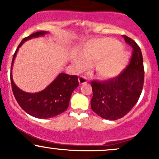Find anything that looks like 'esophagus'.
I'll list each match as a JSON object with an SVG mask.
<instances>
[{"label": "esophagus", "instance_id": "1", "mask_svg": "<svg viewBox=\"0 0 159 159\" xmlns=\"http://www.w3.org/2000/svg\"><path fill=\"white\" fill-rule=\"evenodd\" d=\"M78 81L81 84H84L85 83H87L88 79L85 76H81L79 78H78Z\"/></svg>", "mask_w": 159, "mask_h": 159}]
</instances>
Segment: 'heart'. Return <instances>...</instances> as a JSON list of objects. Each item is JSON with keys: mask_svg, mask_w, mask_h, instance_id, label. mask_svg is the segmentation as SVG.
Masks as SVG:
<instances>
[{"mask_svg": "<svg viewBox=\"0 0 159 159\" xmlns=\"http://www.w3.org/2000/svg\"><path fill=\"white\" fill-rule=\"evenodd\" d=\"M129 58V52L121 48L118 41L102 38L86 44L83 48L82 55L76 54L73 62L79 70L95 63L94 68L98 75L101 78H109L116 76L124 69Z\"/></svg>", "mask_w": 159, "mask_h": 159, "instance_id": "obj_1", "label": "heart"}]
</instances>
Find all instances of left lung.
<instances>
[{
    "mask_svg": "<svg viewBox=\"0 0 159 159\" xmlns=\"http://www.w3.org/2000/svg\"><path fill=\"white\" fill-rule=\"evenodd\" d=\"M123 38L133 49L127 68L106 81H91V109L104 119L112 121L124 117L135 105L144 84L145 71L140 48L129 37L123 35Z\"/></svg>",
    "mask_w": 159,
    "mask_h": 159,
    "instance_id": "left-lung-1",
    "label": "left lung"
}]
</instances>
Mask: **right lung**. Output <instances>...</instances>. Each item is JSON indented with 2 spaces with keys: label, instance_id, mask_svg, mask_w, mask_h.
I'll list each match as a JSON object with an SVG mask.
<instances>
[{
  "label": "right lung",
  "instance_id": "obj_1",
  "mask_svg": "<svg viewBox=\"0 0 159 159\" xmlns=\"http://www.w3.org/2000/svg\"><path fill=\"white\" fill-rule=\"evenodd\" d=\"M46 34H48V32L44 30L35 32L22 40L14 54L11 70H12L19 48L28 40L44 36ZM11 82L13 94L20 108L30 115L38 118H53L65 111L69 105L72 92L79 84L77 75H69L65 73L59 74L45 89L37 93L25 92L17 88L13 81L11 73Z\"/></svg>",
  "mask_w": 159,
  "mask_h": 159
}]
</instances>
